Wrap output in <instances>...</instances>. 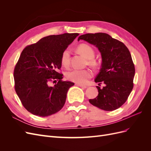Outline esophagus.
Returning a JSON list of instances; mask_svg holds the SVG:
<instances>
[{
	"label": "esophagus",
	"instance_id": "34e87169",
	"mask_svg": "<svg viewBox=\"0 0 151 151\" xmlns=\"http://www.w3.org/2000/svg\"><path fill=\"white\" fill-rule=\"evenodd\" d=\"M76 86H79V87H81V88H86L87 87L86 86H84V85H83V84H76Z\"/></svg>",
	"mask_w": 151,
	"mask_h": 151
}]
</instances>
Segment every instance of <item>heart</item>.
Instances as JSON below:
<instances>
[{"mask_svg":"<svg viewBox=\"0 0 151 151\" xmlns=\"http://www.w3.org/2000/svg\"><path fill=\"white\" fill-rule=\"evenodd\" d=\"M77 51L88 59V63L90 65H96V62L94 60L95 51L94 48L88 44H81L77 47ZM60 62L63 67H67L70 63V52L65 49L61 55ZM66 78L70 81L77 84H85L88 80L93 76V72L89 70H77L73 69L66 72Z\"/></svg>","mask_w":151,"mask_h":151,"instance_id":"heart-1","label":"heart"}]
</instances>
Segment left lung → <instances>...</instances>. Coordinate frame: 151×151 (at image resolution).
I'll list each match as a JSON object with an SVG mask.
<instances>
[{
	"mask_svg": "<svg viewBox=\"0 0 151 151\" xmlns=\"http://www.w3.org/2000/svg\"><path fill=\"white\" fill-rule=\"evenodd\" d=\"M83 40L98 47L101 53L102 63L94 81L98 95L90 99L89 103L105 111L119 108L129 98L134 88L135 66L129 49L120 41L106 33H88L81 35L78 41Z\"/></svg>",
	"mask_w": 151,
	"mask_h": 151,
	"instance_id": "left-lung-1",
	"label": "left lung"
}]
</instances>
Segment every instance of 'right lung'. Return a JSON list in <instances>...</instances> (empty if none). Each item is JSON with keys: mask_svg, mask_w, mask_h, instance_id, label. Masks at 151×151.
I'll use <instances>...</instances> for the list:
<instances>
[{"mask_svg": "<svg viewBox=\"0 0 151 151\" xmlns=\"http://www.w3.org/2000/svg\"><path fill=\"white\" fill-rule=\"evenodd\" d=\"M79 35H50L22 50L14 70V89L22 104L31 113L45 117L63 108L67 91L74 83L62 80L63 74L58 72L60 57ZM51 81L56 83L54 86H49Z\"/></svg>", "mask_w": 151, "mask_h": 151, "instance_id": "right-lung-1", "label": "right lung"}]
</instances>
